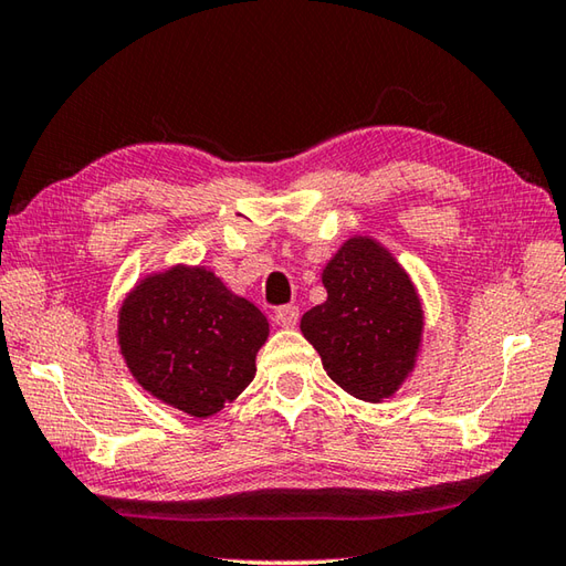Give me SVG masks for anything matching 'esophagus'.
<instances>
[{"instance_id":"1","label":"esophagus","mask_w":566,"mask_h":566,"mask_svg":"<svg viewBox=\"0 0 566 566\" xmlns=\"http://www.w3.org/2000/svg\"><path fill=\"white\" fill-rule=\"evenodd\" d=\"M297 317H301V311H297L295 305H283V307H279V311H275V315H273V319L275 323H279L281 327H295L297 325Z\"/></svg>"}]
</instances>
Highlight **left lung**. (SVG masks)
<instances>
[{"label": "left lung", "instance_id": "obj_1", "mask_svg": "<svg viewBox=\"0 0 566 566\" xmlns=\"http://www.w3.org/2000/svg\"><path fill=\"white\" fill-rule=\"evenodd\" d=\"M327 301L301 319L327 377L352 397L389 399L411 375L423 311L407 271L375 239L355 237L325 265Z\"/></svg>", "mask_w": 566, "mask_h": 566}]
</instances>
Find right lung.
<instances>
[{"label": "right lung", "mask_w": 566, "mask_h": 566, "mask_svg": "<svg viewBox=\"0 0 566 566\" xmlns=\"http://www.w3.org/2000/svg\"><path fill=\"white\" fill-rule=\"evenodd\" d=\"M127 369L159 401L197 419L249 387L269 319L214 273L175 265L135 285L117 315Z\"/></svg>", "instance_id": "obj_1"}]
</instances>
